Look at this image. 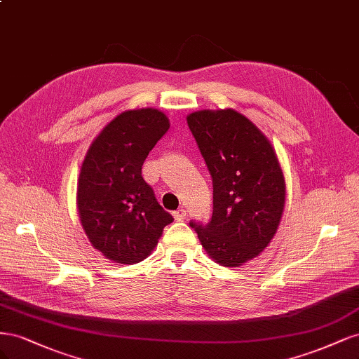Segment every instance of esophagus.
<instances>
[{"instance_id": "1", "label": "esophagus", "mask_w": 359, "mask_h": 359, "mask_svg": "<svg viewBox=\"0 0 359 359\" xmlns=\"http://www.w3.org/2000/svg\"><path fill=\"white\" fill-rule=\"evenodd\" d=\"M172 216H175L176 221H183V219L187 217V210H184L183 207H180V209H177L176 212H172Z\"/></svg>"}]
</instances>
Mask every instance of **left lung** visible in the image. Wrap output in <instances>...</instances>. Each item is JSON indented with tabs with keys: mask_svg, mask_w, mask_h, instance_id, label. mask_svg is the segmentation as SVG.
Returning <instances> with one entry per match:
<instances>
[{
	"mask_svg": "<svg viewBox=\"0 0 359 359\" xmlns=\"http://www.w3.org/2000/svg\"><path fill=\"white\" fill-rule=\"evenodd\" d=\"M187 121L213 179L210 222L191 226L215 262L240 267L279 228L286 195L280 163L258 126L233 109L198 110Z\"/></svg>",
	"mask_w": 359,
	"mask_h": 359,
	"instance_id": "8db88e82",
	"label": "left lung"
}]
</instances>
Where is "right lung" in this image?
Wrapping results in <instances>:
<instances>
[{"label": "right lung", "mask_w": 359, "mask_h": 359, "mask_svg": "<svg viewBox=\"0 0 359 359\" xmlns=\"http://www.w3.org/2000/svg\"><path fill=\"white\" fill-rule=\"evenodd\" d=\"M170 128L156 109L126 110L90 143L77 180V210L90 245L116 264L146 259L172 216L142 176L149 152Z\"/></svg>", "instance_id": "1"}]
</instances>
